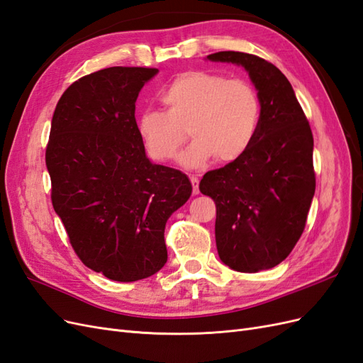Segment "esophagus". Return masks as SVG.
<instances>
[{"label":"esophagus","instance_id":"obj_1","mask_svg":"<svg viewBox=\"0 0 363 363\" xmlns=\"http://www.w3.org/2000/svg\"><path fill=\"white\" fill-rule=\"evenodd\" d=\"M191 183H192V192H194V195H199L200 194V180H199V177H195V175H191Z\"/></svg>","mask_w":363,"mask_h":363}]
</instances>
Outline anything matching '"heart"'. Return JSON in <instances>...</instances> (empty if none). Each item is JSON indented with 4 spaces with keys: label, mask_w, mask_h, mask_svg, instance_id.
Here are the masks:
<instances>
[{
    "label": "heart",
    "mask_w": 363,
    "mask_h": 363,
    "mask_svg": "<svg viewBox=\"0 0 363 363\" xmlns=\"http://www.w3.org/2000/svg\"><path fill=\"white\" fill-rule=\"evenodd\" d=\"M164 112L145 111L138 118V133L148 156L171 160L186 140L192 144L179 156L183 168H203L213 157L232 163L242 157L256 139L260 98L248 82L227 80L208 71L183 72L159 95Z\"/></svg>",
    "instance_id": "b5f03b06"
}]
</instances>
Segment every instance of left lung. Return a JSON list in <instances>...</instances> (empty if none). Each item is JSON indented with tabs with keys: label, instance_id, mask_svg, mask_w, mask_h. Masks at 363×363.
<instances>
[{
	"label": "left lung",
	"instance_id": "1",
	"mask_svg": "<svg viewBox=\"0 0 363 363\" xmlns=\"http://www.w3.org/2000/svg\"><path fill=\"white\" fill-rule=\"evenodd\" d=\"M206 60L242 67L262 107L245 155L200 182L201 194L216 204L218 255L239 272L269 269L289 256L306 225L315 195L312 130L289 80L272 63L239 51Z\"/></svg>",
	"mask_w": 363,
	"mask_h": 363
}]
</instances>
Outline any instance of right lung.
<instances>
[{"label": "right lung", "instance_id": "right-lung-1", "mask_svg": "<svg viewBox=\"0 0 363 363\" xmlns=\"http://www.w3.org/2000/svg\"><path fill=\"white\" fill-rule=\"evenodd\" d=\"M157 72L113 67L84 75L63 92L51 121L52 207L77 256L115 281L164 267V225L192 194L188 175L147 157L138 133V95Z\"/></svg>", "mask_w": 363, "mask_h": 363}]
</instances>
